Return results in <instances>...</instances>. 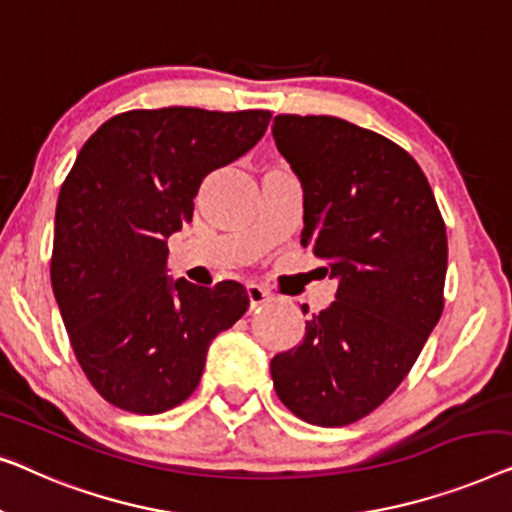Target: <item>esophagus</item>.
I'll return each instance as SVG.
<instances>
[{
    "mask_svg": "<svg viewBox=\"0 0 512 512\" xmlns=\"http://www.w3.org/2000/svg\"><path fill=\"white\" fill-rule=\"evenodd\" d=\"M248 299H250V308H259V306L269 304L273 297H271V292H266L262 285L250 283L248 285Z\"/></svg>",
    "mask_w": 512,
    "mask_h": 512,
    "instance_id": "34e87169",
    "label": "esophagus"
}]
</instances>
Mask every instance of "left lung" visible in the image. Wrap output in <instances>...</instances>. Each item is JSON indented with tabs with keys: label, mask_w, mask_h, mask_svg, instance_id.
Segmentation results:
<instances>
[{
	"label": "left lung",
	"mask_w": 512,
	"mask_h": 512,
	"mask_svg": "<svg viewBox=\"0 0 512 512\" xmlns=\"http://www.w3.org/2000/svg\"><path fill=\"white\" fill-rule=\"evenodd\" d=\"M273 141L304 187L301 246L329 262L336 301L271 359L278 399L304 422L343 427L408 376L443 313L448 236L420 164L331 115H276Z\"/></svg>",
	"instance_id": "obj_1"
}]
</instances>
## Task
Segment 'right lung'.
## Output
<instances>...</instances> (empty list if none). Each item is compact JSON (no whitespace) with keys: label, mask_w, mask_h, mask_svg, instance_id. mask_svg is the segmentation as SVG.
I'll list each match as a JSON object with an SVG mask.
<instances>
[{"label":"right lung","mask_w":512,"mask_h":512,"mask_svg":"<svg viewBox=\"0 0 512 512\" xmlns=\"http://www.w3.org/2000/svg\"><path fill=\"white\" fill-rule=\"evenodd\" d=\"M269 111L136 109L85 141L55 208L50 280L92 387L155 415L197 390L208 345L248 311L246 287L167 276V239L192 222L211 171L262 139Z\"/></svg>","instance_id":"right-lung-1"}]
</instances>
